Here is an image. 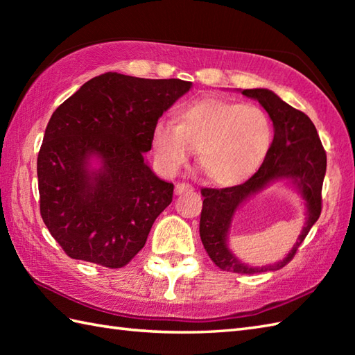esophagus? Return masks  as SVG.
I'll use <instances>...</instances> for the list:
<instances>
[{"mask_svg": "<svg viewBox=\"0 0 355 355\" xmlns=\"http://www.w3.org/2000/svg\"><path fill=\"white\" fill-rule=\"evenodd\" d=\"M193 187L189 183H177L175 184V193L177 195H183L187 192H192Z\"/></svg>", "mask_w": 355, "mask_h": 355, "instance_id": "esophagus-1", "label": "esophagus"}]
</instances>
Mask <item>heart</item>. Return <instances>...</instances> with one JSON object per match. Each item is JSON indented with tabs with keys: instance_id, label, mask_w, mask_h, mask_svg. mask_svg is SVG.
Wrapping results in <instances>:
<instances>
[{
	"instance_id": "1",
	"label": "heart",
	"mask_w": 355,
	"mask_h": 355,
	"mask_svg": "<svg viewBox=\"0 0 355 355\" xmlns=\"http://www.w3.org/2000/svg\"><path fill=\"white\" fill-rule=\"evenodd\" d=\"M273 128L266 111L225 99H201L180 108L175 120H160L153 132L158 164L177 173L198 150L202 171L214 183L236 186L253 177L266 160Z\"/></svg>"
}]
</instances>
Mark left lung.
Returning <instances> with one entry per match:
<instances>
[{"mask_svg":"<svg viewBox=\"0 0 355 355\" xmlns=\"http://www.w3.org/2000/svg\"><path fill=\"white\" fill-rule=\"evenodd\" d=\"M241 93L256 99L266 108L273 120L275 137L266 160L247 182L223 189H201L205 201L200 218V236L209 258L218 268L230 273L254 275L285 267L294 258L314 223L319 220L322 186L327 172V153L322 146L318 130L305 112L285 103L270 89H243ZM279 178H290L303 193L307 202V224L297 245L284 261L267 268H248L231 254L225 243L232 214L250 194Z\"/></svg>","mask_w":355,"mask_h":355,"instance_id":"obj_1","label":"left lung"}]
</instances>
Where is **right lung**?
Segmentation results:
<instances>
[{
  "label": "right lung",
  "mask_w": 355,
  "mask_h": 355,
  "mask_svg": "<svg viewBox=\"0 0 355 355\" xmlns=\"http://www.w3.org/2000/svg\"><path fill=\"white\" fill-rule=\"evenodd\" d=\"M192 82L108 71L59 105L37 154L42 221L67 256L122 268L145 245L173 184L158 178L143 153L158 119ZM99 156L103 168L87 169Z\"/></svg>",
  "instance_id": "obj_1"
}]
</instances>
